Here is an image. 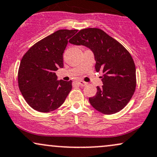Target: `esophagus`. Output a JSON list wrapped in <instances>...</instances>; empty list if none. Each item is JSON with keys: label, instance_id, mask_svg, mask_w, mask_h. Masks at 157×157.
I'll return each instance as SVG.
<instances>
[{"label": "esophagus", "instance_id": "34e87169", "mask_svg": "<svg viewBox=\"0 0 157 157\" xmlns=\"http://www.w3.org/2000/svg\"><path fill=\"white\" fill-rule=\"evenodd\" d=\"M78 85L84 86H86V84H87V83L85 82H83V81H79V82H78Z\"/></svg>", "mask_w": 157, "mask_h": 157}]
</instances>
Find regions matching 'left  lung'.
<instances>
[{
  "instance_id": "left-lung-1",
  "label": "left lung",
  "mask_w": 157,
  "mask_h": 157,
  "mask_svg": "<svg viewBox=\"0 0 157 157\" xmlns=\"http://www.w3.org/2000/svg\"><path fill=\"white\" fill-rule=\"evenodd\" d=\"M84 45L95 56V71L103 72L102 87L90 98L97 111L112 115L123 109L133 96L136 88V67L132 56L117 40L100 29L89 28L79 31L69 41Z\"/></svg>"
}]
</instances>
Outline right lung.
<instances>
[{
    "label": "right lung",
    "mask_w": 157,
    "mask_h": 157,
    "mask_svg": "<svg viewBox=\"0 0 157 157\" xmlns=\"http://www.w3.org/2000/svg\"><path fill=\"white\" fill-rule=\"evenodd\" d=\"M77 29H61L35 43L24 54L18 70V85L27 104L49 112L64 103L72 81L57 80L55 71L63 67V53Z\"/></svg>",
    "instance_id": "1"
}]
</instances>
